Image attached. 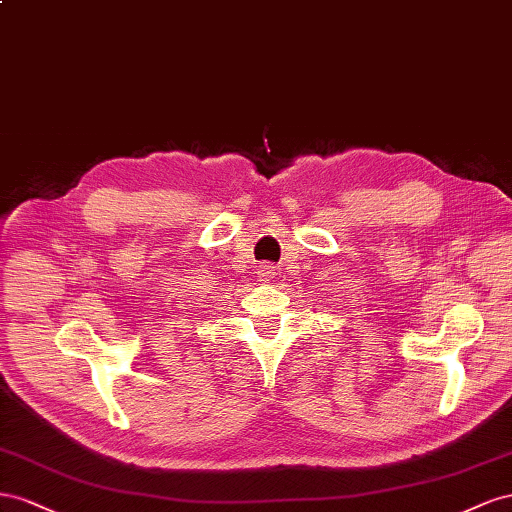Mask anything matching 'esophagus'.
I'll return each instance as SVG.
<instances>
[{
    "instance_id": "obj_1",
    "label": "esophagus",
    "mask_w": 512,
    "mask_h": 512,
    "mask_svg": "<svg viewBox=\"0 0 512 512\" xmlns=\"http://www.w3.org/2000/svg\"><path fill=\"white\" fill-rule=\"evenodd\" d=\"M257 274H259V279H264V281H270V279H274V274H276V268L270 264V261H264V264L259 266V270H257Z\"/></svg>"
}]
</instances>
